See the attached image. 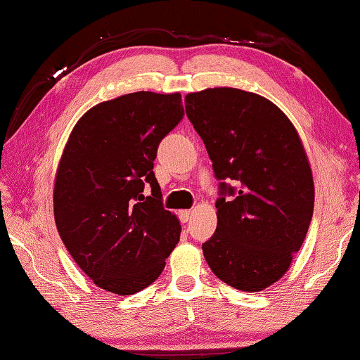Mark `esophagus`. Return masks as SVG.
I'll return each mask as SVG.
<instances>
[{"label":"esophagus","instance_id":"34e87169","mask_svg":"<svg viewBox=\"0 0 360 360\" xmlns=\"http://www.w3.org/2000/svg\"><path fill=\"white\" fill-rule=\"evenodd\" d=\"M191 214H192L191 210H181L179 213H178L179 221H181V222H187V221L191 219Z\"/></svg>","mask_w":360,"mask_h":360}]
</instances>
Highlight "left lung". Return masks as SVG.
I'll list each match as a JSON object with an SVG mask.
<instances>
[{"label": "left lung", "instance_id": "1", "mask_svg": "<svg viewBox=\"0 0 360 360\" xmlns=\"http://www.w3.org/2000/svg\"><path fill=\"white\" fill-rule=\"evenodd\" d=\"M184 102L221 181L205 259L224 283L261 292L288 271L311 224L314 181L298 131L276 104L248 91L208 88Z\"/></svg>", "mask_w": 360, "mask_h": 360}]
</instances>
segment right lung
<instances>
[{
  "instance_id": "obj_1",
  "label": "right lung",
  "mask_w": 360,
  "mask_h": 360,
  "mask_svg": "<svg viewBox=\"0 0 360 360\" xmlns=\"http://www.w3.org/2000/svg\"><path fill=\"white\" fill-rule=\"evenodd\" d=\"M182 117L179 93L138 91L89 108L72 129L54 182L56 226L102 290L124 296L149 287L179 242V221L163 208L153 160Z\"/></svg>"
}]
</instances>
